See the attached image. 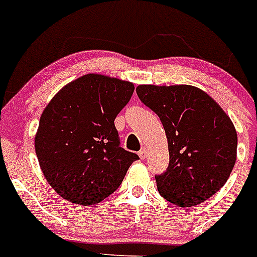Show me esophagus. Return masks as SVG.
Instances as JSON below:
<instances>
[{
    "mask_svg": "<svg viewBox=\"0 0 257 257\" xmlns=\"http://www.w3.org/2000/svg\"><path fill=\"white\" fill-rule=\"evenodd\" d=\"M139 156H140V158H141V160H145V158L148 157V149H147V148H143V149L140 150Z\"/></svg>",
    "mask_w": 257,
    "mask_h": 257,
    "instance_id": "obj_1",
    "label": "esophagus"
}]
</instances>
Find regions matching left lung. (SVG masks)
Here are the masks:
<instances>
[{"label":"left lung","instance_id":"left-lung-1","mask_svg":"<svg viewBox=\"0 0 257 257\" xmlns=\"http://www.w3.org/2000/svg\"><path fill=\"white\" fill-rule=\"evenodd\" d=\"M136 92L160 117L168 139L169 166L156 176L160 194L179 207L207 201L224 186L236 161L231 118L194 85L141 84Z\"/></svg>","mask_w":257,"mask_h":257}]
</instances>
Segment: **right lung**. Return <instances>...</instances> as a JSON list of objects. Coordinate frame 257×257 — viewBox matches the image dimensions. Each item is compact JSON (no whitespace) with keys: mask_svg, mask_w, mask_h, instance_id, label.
Segmentation results:
<instances>
[{"mask_svg":"<svg viewBox=\"0 0 257 257\" xmlns=\"http://www.w3.org/2000/svg\"><path fill=\"white\" fill-rule=\"evenodd\" d=\"M133 91L131 81L87 74L64 85L42 112L35 153L46 181L63 199L99 203L139 160L120 147L114 126Z\"/></svg>","mask_w":257,"mask_h":257,"instance_id":"1","label":"right lung"}]
</instances>
